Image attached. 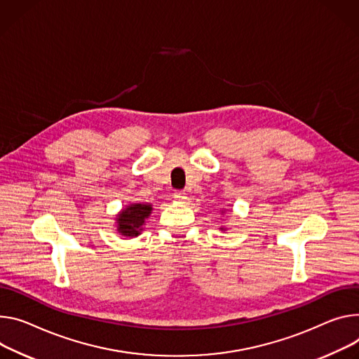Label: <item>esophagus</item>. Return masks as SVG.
Instances as JSON below:
<instances>
[{"label":"esophagus","mask_w":359,"mask_h":359,"mask_svg":"<svg viewBox=\"0 0 359 359\" xmlns=\"http://www.w3.org/2000/svg\"><path fill=\"white\" fill-rule=\"evenodd\" d=\"M173 196H175L176 201H186V198H187L184 190H176V191L173 193Z\"/></svg>","instance_id":"1"}]
</instances>
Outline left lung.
I'll use <instances>...</instances> for the list:
<instances>
[{
  "mask_svg": "<svg viewBox=\"0 0 359 359\" xmlns=\"http://www.w3.org/2000/svg\"><path fill=\"white\" fill-rule=\"evenodd\" d=\"M222 229H223V227H222Z\"/></svg>",
  "mask_w": 359,
  "mask_h": 359,
  "instance_id": "left-lung-1",
  "label": "left lung"
}]
</instances>
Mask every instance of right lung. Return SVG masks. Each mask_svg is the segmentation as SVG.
I'll return each instance as SVG.
<instances>
[{
  "label": "right lung",
  "instance_id": "obj_1",
  "mask_svg": "<svg viewBox=\"0 0 359 359\" xmlns=\"http://www.w3.org/2000/svg\"><path fill=\"white\" fill-rule=\"evenodd\" d=\"M151 210L150 203H130L117 215V232L126 238L139 236Z\"/></svg>",
  "mask_w": 359,
  "mask_h": 359
}]
</instances>
